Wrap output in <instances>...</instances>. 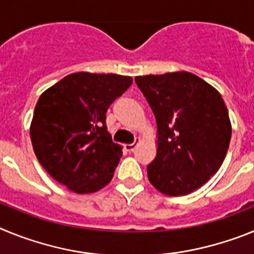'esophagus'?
Returning <instances> with one entry per match:
<instances>
[{
    "mask_svg": "<svg viewBox=\"0 0 254 254\" xmlns=\"http://www.w3.org/2000/svg\"><path fill=\"white\" fill-rule=\"evenodd\" d=\"M140 141H141V138L137 137V138H136V140H134L133 143H127V145H125L126 150H127V151H129V152L133 151L134 147H136V145H137V143L140 142Z\"/></svg>",
    "mask_w": 254,
    "mask_h": 254,
    "instance_id": "esophagus-1",
    "label": "esophagus"
}]
</instances>
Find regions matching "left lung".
Returning <instances> with one entry per match:
<instances>
[{"label": "left lung", "mask_w": 254, "mask_h": 254, "mask_svg": "<svg viewBox=\"0 0 254 254\" xmlns=\"http://www.w3.org/2000/svg\"><path fill=\"white\" fill-rule=\"evenodd\" d=\"M156 118L158 151L147 165L152 186L168 196H185L221 167L232 125L219 91L190 72L134 77Z\"/></svg>", "instance_id": "left-lung-1"}]
</instances>
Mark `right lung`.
<instances>
[{
  "label": "right lung",
  "instance_id": "right-lung-1",
  "mask_svg": "<svg viewBox=\"0 0 254 254\" xmlns=\"http://www.w3.org/2000/svg\"><path fill=\"white\" fill-rule=\"evenodd\" d=\"M132 84L129 76L76 72L47 89L35 105L30 138L52 178L76 193H93L113 178L122 146L105 113Z\"/></svg>",
  "mask_w": 254,
  "mask_h": 254
}]
</instances>
